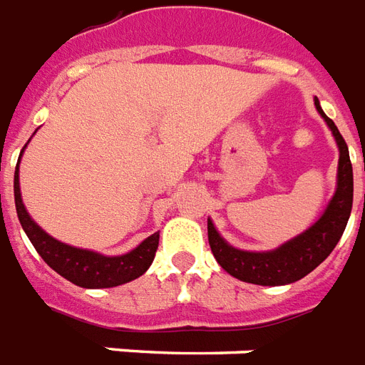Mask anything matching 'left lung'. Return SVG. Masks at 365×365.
<instances>
[{"instance_id": "8db88e82", "label": "left lung", "mask_w": 365, "mask_h": 365, "mask_svg": "<svg viewBox=\"0 0 365 365\" xmlns=\"http://www.w3.org/2000/svg\"><path fill=\"white\" fill-rule=\"evenodd\" d=\"M315 108L323 116L327 126L331 128L334 142L339 145V173H336V190L331 202L309 230L289 239L272 251H243L230 245L215 230L212 220H208V241L220 267L230 272L233 278L257 286H286L302 280L311 270L323 262L346 230L348 217L352 212L354 175L350 153L344 138L340 135L334 122L323 113L315 97Z\"/></svg>"}]
</instances>
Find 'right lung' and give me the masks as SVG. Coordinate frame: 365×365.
Wrapping results in <instances>:
<instances>
[{
	"label": "right lung",
	"mask_w": 365,
	"mask_h": 365,
	"mask_svg": "<svg viewBox=\"0 0 365 365\" xmlns=\"http://www.w3.org/2000/svg\"><path fill=\"white\" fill-rule=\"evenodd\" d=\"M26 148V145H25ZM23 148V151H25ZM23 151L19 155V163ZM19 163L15 169V180H13V190H15V208H17L19 222L25 230L26 237L41 255L48 267L70 280L76 286L89 289L98 288H114L126 282L140 278L151 262L155 259L157 245H159V233H153L148 239L130 252L118 255V257H106L101 252L89 251V249H79L68 243L58 241L52 235H48L38 223L26 212L23 198H21V188H19Z\"/></svg>",
	"instance_id": "1"
}]
</instances>
